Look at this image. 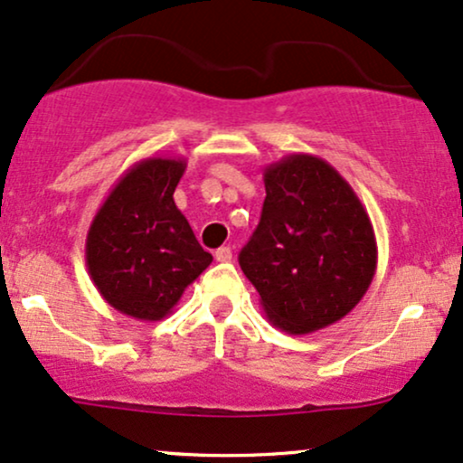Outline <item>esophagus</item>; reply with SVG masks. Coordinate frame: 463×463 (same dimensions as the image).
Segmentation results:
<instances>
[{
    "mask_svg": "<svg viewBox=\"0 0 463 463\" xmlns=\"http://www.w3.org/2000/svg\"><path fill=\"white\" fill-rule=\"evenodd\" d=\"M232 259V250L228 245H222V248L215 250V260L218 262H231Z\"/></svg>",
    "mask_w": 463,
    "mask_h": 463,
    "instance_id": "esophagus-1",
    "label": "esophagus"
}]
</instances>
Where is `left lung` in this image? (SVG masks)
<instances>
[{
    "label": "left lung",
    "mask_w": 463,
    "mask_h": 463,
    "mask_svg": "<svg viewBox=\"0 0 463 463\" xmlns=\"http://www.w3.org/2000/svg\"><path fill=\"white\" fill-rule=\"evenodd\" d=\"M265 190L239 265L278 329L292 335L325 329L363 299L376 273L370 215L348 181L309 154L269 164Z\"/></svg>",
    "instance_id": "left-lung-1"
}]
</instances>
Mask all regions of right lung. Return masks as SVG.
<instances>
[{
	"instance_id": "add662e5",
	"label": "right lung",
	"mask_w": 463,
	"mask_h": 463,
	"mask_svg": "<svg viewBox=\"0 0 463 463\" xmlns=\"http://www.w3.org/2000/svg\"><path fill=\"white\" fill-rule=\"evenodd\" d=\"M185 166L181 157L134 164L87 232L85 260L98 292L110 307L137 320L156 323L171 314L213 260L175 204Z\"/></svg>"
}]
</instances>
